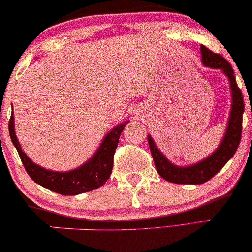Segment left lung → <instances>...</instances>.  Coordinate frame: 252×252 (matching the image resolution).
Instances as JSON below:
<instances>
[{
	"instance_id": "8db88e82",
	"label": "left lung",
	"mask_w": 252,
	"mask_h": 252,
	"mask_svg": "<svg viewBox=\"0 0 252 252\" xmlns=\"http://www.w3.org/2000/svg\"><path fill=\"white\" fill-rule=\"evenodd\" d=\"M201 61L205 66L220 69L228 78L231 87L232 105L228 116L227 127L219 147L212 155L206 157L201 162L190 166H178L172 164L164 154L156 147L153 138L148 134V144L152 153L156 170L163 179L178 185H201L216 175L230 160L239 147L242 133V116L245 111L242 93L235 81L233 67L222 55L216 54L200 45Z\"/></svg>"
}]
</instances>
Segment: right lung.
Returning <instances> with one entry per match:
<instances>
[{
    "mask_svg": "<svg viewBox=\"0 0 252 252\" xmlns=\"http://www.w3.org/2000/svg\"><path fill=\"white\" fill-rule=\"evenodd\" d=\"M127 123L129 121H125L114 126L105 136L99 148L96 150L92 158L78 168L67 172H54L40 167L22 152L14 131L13 112L11 113L9 122V133L26 171L33 181L53 192L63 196H74V194L98 189L110 179L113 168L115 149L118 147L121 132Z\"/></svg>",
    "mask_w": 252,
    "mask_h": 252,
    "instance_id": "obj_1",
    "label": "right lung"
}]
</instances>
